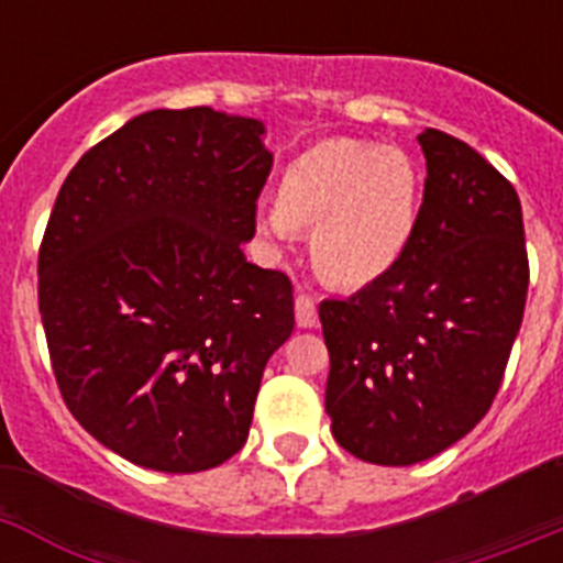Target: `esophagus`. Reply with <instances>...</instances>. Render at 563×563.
<instances>
[{"instance_id":"34e87169","label":"esophagus","mask_w":563,"mask_h":563,"mask_svg":"<svg viewBox=\"0 0 563 563\" xmlns=\"http://www.w3.org/2000/svg\"><path fill=\"white\" fill-rule=\"evenodd\" d=\"M296 324L298 327H316L318 324V310H316V301L312 296L307 292H298L296 296Z\"/></svg>"}]
</instances>
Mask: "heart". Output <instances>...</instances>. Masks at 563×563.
Masks as SVG:
<instances>
[{
    "label": "heart",
    "mask_w": 563,
    "mask_h": 563,
    "mask_svg": "<svg viewBox=\"0 0 563 563\" xmlns=\"http://www.w3.org/2000/svg\"><path fill=\"white\" fill-rule=\"evenodd\" d=\"M420 208L409 154L361 141H327L285 174L278 206L262 213L276 242L316 228L318 271L338 285H366L397 265Z\"/></svg>",
    "instance_id": "1"
}]
</instances>
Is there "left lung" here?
<instances>
[{
    "label": "left lung",
    "mask_w": 563,
    "mask_h": 563,
    "mask_svg": "<svg viewBox=\"0 0 563 563\" xmlns=\"http://www.w3.org/2000/svg\"><path fill=\"white\" fill-rule=\"evenodd\" d=\"M426 188L389 273L318 307L327 415L372 465L431 460L487 415L525 316V222L516 188L465 141L420 134Z\"/></svg>",
    "instance_id": "left-lung-1"
}]
</instances>
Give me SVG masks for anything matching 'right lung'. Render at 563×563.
Wrapping results in <instances>:
<instances>
[{"label":"right lung","mask_w":563,"mask_h":563,"mask_svg":"<svg viewBox=\"0 0 563 563\" xmlns=\"http://www.w3.org/2000/svg\"><path fill=\"white\" fill-rule=\"evenodd\" d=\"M253 118L152 109L67 174L38 312L69 415L134 465L197 474L247 440L292 285L242 253L273 168Z\"/></svg>","instance_id":"add662e5"}]
</instances>
